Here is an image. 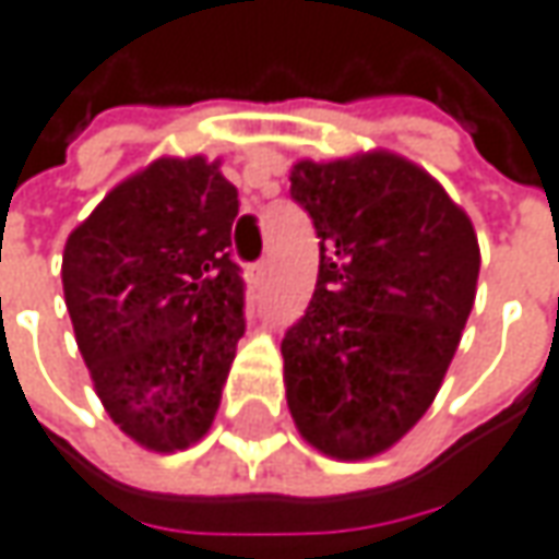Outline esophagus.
Wrapping results in <instances>:
<instances>
[{
	"mask_svg": "<svg viewBox=\"0 0 559 559\" xmlns=\"http://www.w3.org/2000/svg\"><path fill=\"white\" fill-rule=\"evenodd\" d=\"M266 270H270V261H258V264L248 266V276H251V283H264Z\"/></svg>",
	"mask_w": 559,
	"mask_h": 559,
	"instance_id": "1",
	"label": "esophagus"
}]
</instances>
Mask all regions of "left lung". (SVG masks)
I'll return each mask as SVG.
<instances>
[{
    "mask_svg": "<svg viewBox=\"0 0 559 559\" xmlns=\"http://www.w3.org/2000/svg\"><path fill=\"white\" fill-rule=\"evenodd\" d=\"M293 201L321 238L318 286L283 336L286 396L336 460L393 447L433 403L478 283V238L403 156L298 163Z\"/></svg>",
    "mask_w": 559,
    "mask_h": 559,
    "instance_id": "8db88e82",
    "label": "left lung"
}]
</instances>
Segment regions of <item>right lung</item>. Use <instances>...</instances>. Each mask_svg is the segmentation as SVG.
I'll return each mask as SVG.
<instances>
[{"label":"right lung","mask_w":559,"mask_h":559,"mask_svg":"<svg viewBox=\"0 0 559 559\" xmlns=\"http://www.w3.org/2000/svg\"><path fill=\"white\" fill-rule=\"evenodd\" d=\"M236 213V185L216 163L156 159L66 241V305L97 396L156 453L207 433L245 336Z\"/></svg>","instance_id":"obj_1"}]
</instances>
